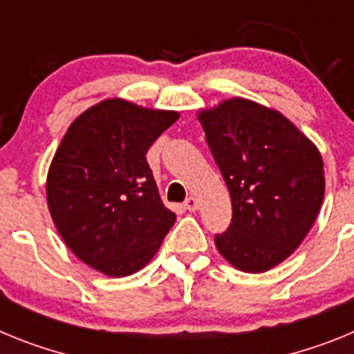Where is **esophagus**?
<instances>
[{
	"label": "esophagus",
	"mask_w": 354,
	"mask_h": 354,
	"mask_svg": "<svg viewBox=\"0 0 354 354\" xmlns=\"http://www.w3.org/2000/svg\"><path fill=\"white\" fill-rule=\"evenodd\" d=\"M198 207H199V201L194 198V196H190V198H187V201H185V208H187V210H189V212H196V210H198Z\"/></svg>",
	"instance_id": "esophagus-1"
}]
</instances>
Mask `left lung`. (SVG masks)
Wrapping results in <instances>:
<instances>
[{
	"mask_svg": "<svg viewBox=\"0 0 354 354\" xmlns=\"http://www.w3.org/2000/svg\"><path fill=\"white\" fill-rule=\"evenodd\" d=\"M232 198L230 228L215 248L235 269L258 274L305 241L324 199L317 146L283 113L245 97L198 112Z\"/></svg>",
	"mask_w": 354,
	"mask_h": 354,
	"instance_id": "8db88e82",
	"label": "left lung"
}]
</instances>
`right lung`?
Returning <instances> with one entry per match:
<instances>
[{
    "instance_id": "right-lung-1",
    "label": "right lung",
    "mask_w": 354,
    "mask_h": 354,
    "mask_svg": "<svg viewBox=\"0 0 354 354\" xmlns=\"http://www.w3.org/2000/svg\"><path fill=\"white\" fill-rule=\"evenodd\" d=\"M178 118L110 97L80 113L55 151L46 178L55 228L76 258L110 278L146 267L176 221L146 153Z\"/></svg>"
}]
</instances>
